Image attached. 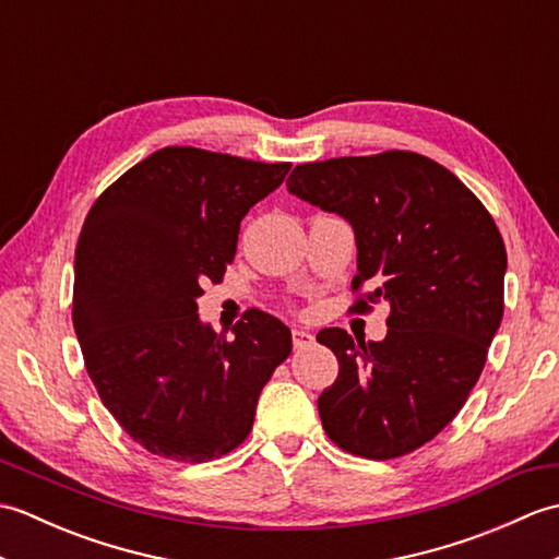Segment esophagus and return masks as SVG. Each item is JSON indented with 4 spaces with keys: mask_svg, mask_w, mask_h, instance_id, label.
I'll use <instances>...</instances> for the list:
<instances>
[{
    "mask_svg": "<svg viewBox=\"0 0 559 559\" xmlns=\"http://www.w3.org/2000/svg\"><path fill=\"white\" fill-rule=\"evenodd\" d=\"M310 343H312V334H310V331H305V329H300V326L293 329V346H295V348H305V346H310Z\"/></svg>",
    "mask_w": 559,
    "mask_h": 559,
    "instance_id": "obj_1",
    "label": "esophagus"
}]
</instances>
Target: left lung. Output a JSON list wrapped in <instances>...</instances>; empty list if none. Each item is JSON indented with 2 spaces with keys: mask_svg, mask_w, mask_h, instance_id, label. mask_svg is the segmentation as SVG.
<instances>
[{
  "mask_svg": "<svg viewBox=\"0 0 559 559\" xmlns=\"http://www.w3.org/2000/svg\"><path fill=\"white\" fill-rule=\"evenodd\" d=\"M288 192L350 223L353 305L389 302L384 341L322 329L336 382L317 406L326 435L355 456L411 454L454 420L504 312L507 249L492 216L454 173L411 151L295 165Z\"/></svg>",
  "mask_w": 559,
  "mask_h": 559,
  "instance_id": "left-lung-1",
  "label": "left lung"
}]
</instances>
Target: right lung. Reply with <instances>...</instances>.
<instances>
[{
	"instance_id": "1",
	"label": "right lung",
	"mask_w": 559,
	"mask_h": 559,
	"mask_svg": "<svg viewBox=\"0 0 559 559\" xmlns=\"http://www.w3.org/2000/svg\"><path fill=\"white\" fill-rule=\"evenodd\" d=\"M290 163L165 146L88 211L76 242L74 329L103 406L163 459H221L252 430L261 389L293 350L290 329L252 310L233 338L199 319L206 281L237 252L240 221Z\"/></svg>"
}]
</instances>
